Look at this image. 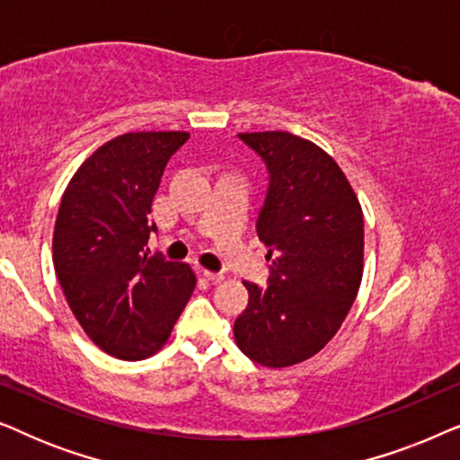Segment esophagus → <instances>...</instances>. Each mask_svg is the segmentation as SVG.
<instances>
[{
  "label": "esophagus",
  "instance_id": "1",
  "mask_svg": "<svg viewBox=\"0 0 460 460\" xmlns=\"http://www.w3.org/2000/svg\"><path fill=\"white\" fill-rule=\"evenodd\" d=\"M203 276L209 282H213V285H216V282H222L224 280V274H219V272H209V270H203Z\"/></svg>",
  "mask_w": 460,
  "mask_h": 460
}]
</instances>
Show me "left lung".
Returning <instances> with one entry per match:
<instances>
[{"label":"left lung","mask_w":460,"mask_h":460,"mask_svg":"<svg viewBox=\"0 0 460 460\" xmlns=\"http://www.w3.org/2000/svg\"><path fill=\"white\" fill-rule=\"evenodd\" d=\"M266 163L270 181L257 217L268 247V287L244 282L249 304L234 339L251 360L285 368L318 354L343 324L364 261V219L341 167L288 131L238 134Z\"/></svg>","instance_id":"left-lung-1"}]
</instances>
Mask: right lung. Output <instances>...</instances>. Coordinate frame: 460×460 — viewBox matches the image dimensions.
<instances>
[{
  "label": "right lung",
  "mask_w": 460,
  "mask_h": 460,
  "mask_svg": "<svg viewBox=\"0 0 460 460\" xmlns=\"http://www.w3.org/2000/svg\"><path fill=\"white\" fill-rule=\"evenodd\" d=\"M186 131H131L100 146L62 194L54 268L75 318L106 354L144 360L197 287L190 266L148 255L150 207Z\"/></svg>",
  "instance_id": "obj_1"
}]
</instances>
